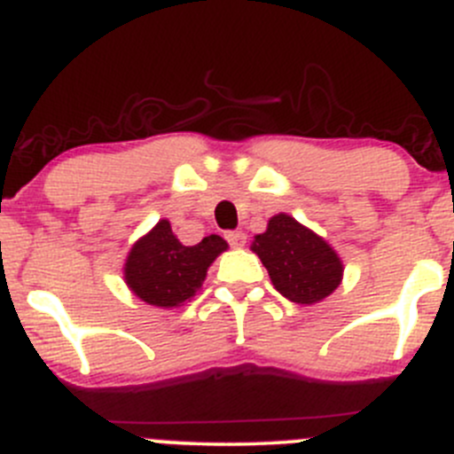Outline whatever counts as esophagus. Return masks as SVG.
Listing matches in <instances>:
<instances>
[{
    "instance_id": "esophagus-1",
    "label": "esophagus",
    "mask_w": 454,
    "mask_h": 454,
    "mask_svg": "<svg viewBox=\"0 0 454 454\" xmlns=\"http://www.w3.org/2000/svg\"><path fill=\"white\" fill-rule=\"evenodd\" d=\"M226 239L232 248H241V246L246 244V232L244 231H231L226 235Z\"/></svg>"
}]
</instances>
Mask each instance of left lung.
I'll use <instances>...</instances> for the list:
<instances>
[{
  "mask_svg": "<svg viewBox=\"0 0 454 454\" xmlns=\"http://www.w3.org/2000/svg\"><path fill=\"white\" fill-rule=\"evenodd\" d=\"M250 250L262 259L272 286L299 306L324 301L344 277V263L333 246L286 213L268 219Z\"/></svg>",
  "mask_w": 454,
  "mask_h": 454,
  "instance_id": "left-lung-1",
  "label": "left lung"
}]
</instances>
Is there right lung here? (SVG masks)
Listing matches in <instances>:
<instances>
[{"mask_svg": "<svg viewBox=\"0 0 454 454\" xmlns=\"http://www.w3.org/2000/svg\"><path fill=\"white\" fill-rule=\"evenodd\" d=\"M226 248V239L219 235L184 246L168 219H160L130 248L124 263L126 286L151 306L179 308L200 293L210 263Z\"/></svg>", "mask_w": 454, "mask_h": 454, "instance_id": "obj_1", "label": "right lung"}]
</instances>
